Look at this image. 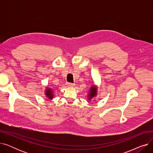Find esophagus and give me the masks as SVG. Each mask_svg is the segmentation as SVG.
I'll return each mask as SVG.
<instances>
[{"instance_id":"obj_1","label":"esophagus","mask_w":153,"mask_h":153,"mask_svg":"<svg viewBox=\"0 0 153 153\" xmlns=\"http://www.w3.org/2000/svg\"><path fill=\"white\" fill-rule=\"evenodd\" d=\"M66 85H67L68 87H74V86L75 85V84H73V83L67 82V83H66Z\"/></svg>"}]
</instances>
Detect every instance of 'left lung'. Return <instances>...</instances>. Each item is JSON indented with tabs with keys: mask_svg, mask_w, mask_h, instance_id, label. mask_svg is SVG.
<instances>
[{
	"mask_svg": "<svg viewBox=\"0 0 153 153\" xmlns=\"http://www.w3.org/2000/svg\"><path fill=\"white\" fill-rule=\"evenodd\" d=\"M97 88L95 86H94V85L92 86V87L91 88V89H90L89 95H88V97H89V100L92 99V98L95 97L96 94H97Z\"/></svg>",
	"mask_w": 153,
	"mask_h": 153,
	"instance_id": "8db88e82",
	"label": "left lung"
}]
</instances>
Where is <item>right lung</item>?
Listing matches in <instances>:
<instances>
[{
  "label": "right lung",
  "mask_w": 153,
  "mask_h": 153,
  "mask_svg": "<svg viewBox=\"0 0 153 153\" xmlns=\"http://www.w3.org/2000/svg\"><path fill=\"white\" fill-rule=\"evenodd\" d=\"M45 94L48 98L50 99H52L53 98V90L50 88H46V90L45 91Z\"/></svg>",
  "instance_id": "1"
}]
</instances>
